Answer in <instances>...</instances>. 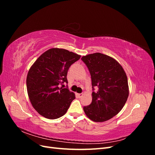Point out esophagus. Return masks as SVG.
<instances>
[{
  "label": "esophagus",
  "instance_id": "obj_1",
  "mask_svg": "<svg viewBox=\"0 0 155 155\" xmlns=\"http://www.w3.org/2000/svg\"><path fill=\"white\" fill-rule=\"evenodd\" d=\"M76 96L78 97H81V96H83V94L82 93H81V94H76Z\"/></svg>",
  "mask_w": 155,
  "mask_h": 155
}]
</instances>
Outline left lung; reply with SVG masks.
<instances>
[{"label":"left lung","instance_id":"8db88e82","mask_svg":"<svg viewBox=\"0 0 155 155\" xmlns=\"http://www.w3.org/2000/svg\"><path fill=\"white\" fill-rule=\"evenodd\" d=\"M81 60L91 74L93 91L92 103L83 110L96 122L109 120L122 109L128 98L126 74L115 59L101 53L83 56Z\"/></svg>","mask_w":155,"mask_h":155}]
</instances>
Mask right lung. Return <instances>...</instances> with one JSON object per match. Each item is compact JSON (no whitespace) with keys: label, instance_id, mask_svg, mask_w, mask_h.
Listing matches in <instances>:
<instances>
[{"label":"right lung","instance_id":"1","mask_svg":"<svg viewBox=\"0 0 155 155\" xmlns=\"http://www.w3.org/2000/svg\"><path fill=\"white\" fill-rule=\"evenodd\" d=\"M81 58L72 51L51 48L42 54L30 68L26 78L28 94L32 106L48 119L63 116L75 99L68 85L67 72L71 65Z\"/></svg>","mask_w":155,"mask_h":155}]
</instances>
